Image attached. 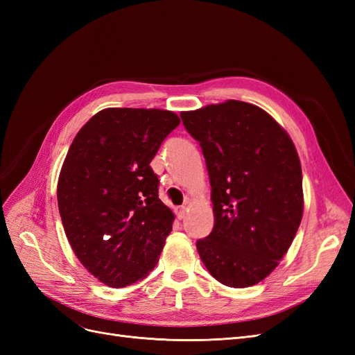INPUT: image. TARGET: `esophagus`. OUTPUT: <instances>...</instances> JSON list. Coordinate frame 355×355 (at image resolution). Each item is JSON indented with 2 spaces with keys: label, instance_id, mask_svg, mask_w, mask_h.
I'll list each match as a JSON object with an SVG mask.
<instances>
[{
  "label": "esophagus",
  "instance_id": "34e87169",
  "mask_svg": "<svg viewBox=\"0 0 355 355\" xmlns=\"http://www.w3.org/2000/svg\"><path fill=\"white\" fill-rule=\"evenodd\" d=\"M175 213H176V218L179 219V220H182L185 218V214H187V209L185 207H178L176 210H175Z\"/></svg>",
  "mask_w": 355,
  "mask_h": 355
}]
</instances>
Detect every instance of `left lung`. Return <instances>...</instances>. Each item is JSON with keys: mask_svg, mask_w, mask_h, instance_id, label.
<instances>
[{"mask_svg": "<svg viewBox=\"0 0 355 355\" xmlns=\"http://www.w3.org/2000/svg\"><path fill=\"white\" fill-rule=\"evenodd\" d=\"M200 142L211 185L214 227L197 241L207 271L228 287L270 275L304 214L302 168L292 139L262 108L241 101L180 114Z\"/></svg>", "mask_w": 355, "mask_h": 355, "instance_id": "1", "label": "left lung"}]
</instances>
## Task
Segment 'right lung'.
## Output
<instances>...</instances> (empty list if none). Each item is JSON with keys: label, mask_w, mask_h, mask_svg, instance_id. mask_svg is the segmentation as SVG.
Wrapping results in <instances>:
<instances>
[{"label": "right lung", "mask_w": 355, "mask_h": 355, "mask_svg": "<svg viewBox=\"0 0 355 355\" xmlns=\"http://www.w3.org/2000/svg\"><path fill=\"white\" fill-rule=\"evenodd\" d=\"M179 116L164 110L106 108L73 137L58 180L59 213L75 256L118 288L151 272L175 214L158 198L151 163Z\"/></svg>", "instance_id": "1"}]
</instances>
